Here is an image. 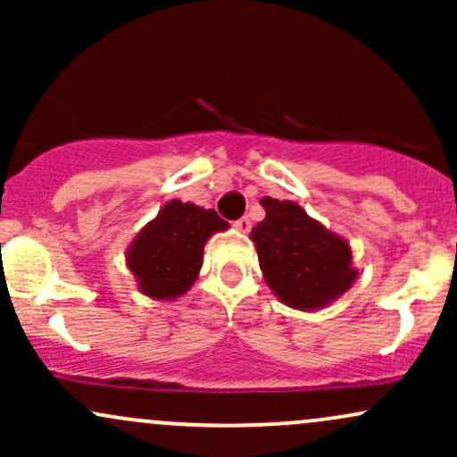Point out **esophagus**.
<instances>
[{"label":"esophagus","instance_id":"obj_1","mask_svg":"<svg viewBox=\"0 0 457 457\" xmlns=\"http://www.w3.org/2000/svg\"><path fill=\"white\" fill-rule=\"evenodd\" d=\"M234 225H236V229H238V232H245L246 234L251 229V219L249 217H240Z\"/></svg>","mask_w":457,"mask_h":457}]
</instances>
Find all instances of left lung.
<instances>
[{
  "label": "left lung",
  "instance_id": "left-lung-1",
  "mask_svg": "<svg viewBox=\"0 0 457 457\" xmlns=\"http://www.w3.org/2000/svg\"><path fill=\"white\" fill-rule=\"evenodd\" d=\"M266 217L251 229L260 269L283 305L316 312L356 281L348 240L312 219L290 199L262 197Z\"/></svg>",
  "mask_w": 457,
  "mask_h": 457
}]
</instances>
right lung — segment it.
Listing matches in <instances>:
<instances>
[{
    "mask_svg": "<svg viewBox=\"0 0 457 457\" xmlns=\"http://www.w3.org/2000/svg\"><path fill=\"white\" fill-rule=\"evenodd\" d=\"M229 225L214 211L171 199L141 228L127 249V266L141 295L174 301L191 290L204 264V246Z\"/></svg>",
    "mask_w": 457,
    "mask_h": 457,
    "instance_id": "obj_1",
    "label": "right lung"
}]
</instances>
